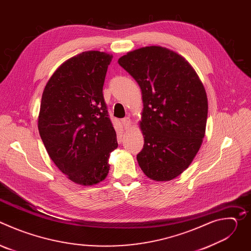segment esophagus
<instances>
[{
	"label": "esophagus",
	"mask_w": 251,
	"mask_h": 251,
	"mask_svg": "<svg viewBox=\"0 0 251 251\" xmlns=\"http://www.w3.org/2000/svg\"><path fill=\"white\" fill-rule=\"evenodd\" d=\"M122 124L124 126L125 129H129L130 125H131V120L129 117H125L124 119H122Z\"/></svg>",
	"instance_id": "esophagus-1"
}]
</instances>
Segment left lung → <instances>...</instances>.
Listing matches in <instances>:
<instances>
[{"label":"left lung","mask_w":251,"mask_h":251,"mask_svg":"<svg viewBox=\"0 0 251 251\" xmlns=\"http://www.w3.org/2000/svg\"><path fill=\"white\" fill-rule=\"evenodd\" d=\"M118 63L142 91L144 147L137 161L154 181H170L193 162L204 137L207 97L195 69L162 47L128 52Z\"/></svg>","instance_id":"obj_1"}]
</instances>
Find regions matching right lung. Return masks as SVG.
<instances>
[{
    "label": "right lung",
    "mask_w": 251,
    "mask_h": 251,
    "mask_svg": "<svg viewBox=\"0 0 251 251\" xmlns=\"http://www.w3.org/2000/svg\"><path fill=\"white\" fill-rule=\"evenodd\" d=\"M112 55L90 50L62 63L48 81L41 102L39 132L56 167L69 180L91 186L108 175L116 132L103 97Z\"/></svg>",
    "instance_id": "1"
}]
</instances>
